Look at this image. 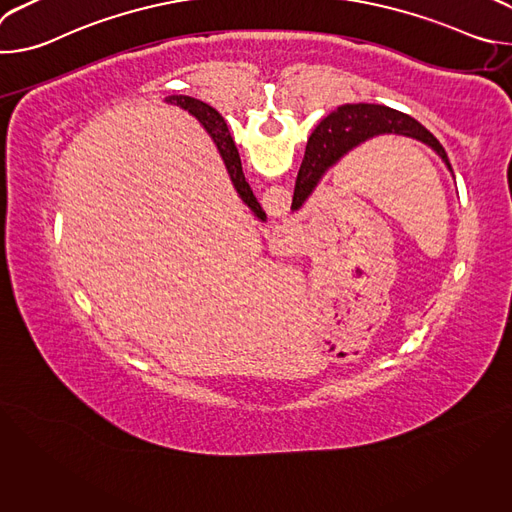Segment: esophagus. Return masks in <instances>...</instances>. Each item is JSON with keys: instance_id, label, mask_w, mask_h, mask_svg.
Segmentation results:
<instances>
[{"instance_id": "esophagus-1", "label": "esophagus", "mask_w": 512, "mask_h": 512, "mask_svg": "<svg viewBox=\"0 0 512 512\" xmlns=\"http://www.w3.org/2000/svg\"><path fill=\"white\" fill-rule=\"evenodd\" d=\"M281 243H283V247L285 249H291L294 247V241H296V235H294V229H289V227H283L281 229Z\"/></svg>"}]
</instances>
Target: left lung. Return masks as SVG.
I'll return each instance as SVG.
<instances>
[{"instance_id":"left-lung-1","label":"left lung","mask_w":512,"mask_h":512,"mask_svg":"<svg viewBox=\"0 0 512 512\" xmlns=\"http://www.w3.org/2000/svg\"><path fill=\"white\" fill-rule=\"evenodd\" d=\"M383 133H397L419 139L440 154L450 166L448 154L442 148V143L413 117L383 105H342L336 111H332L324 121H320V125L314 129L306 145V156L298 172L291 210H298L306 202L322 174L332 164H336L344 154L356 148L358 143Z\"/></svg>"}]
</instances>
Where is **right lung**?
I'll list each match as a JSON object with an SVG mask.
<instances>
[{
	"label": "right lung",
	"mask_w": 512,
	"mask_h": 512,
	"mask_svg": "<svg viewBox=\"0 0 512 512\" xmlns=\"http://www.w3.org/2000/svg\"><path fill=\"white\" fill-rule=\"evenodd\" d=\"M166 101L174 103V105H180L182 109L190 111L204 125V129L212 135L216 148L221 150V156H223V160L227 164V170L231 174V180H233L239 196L261 218V221H265V212L261 210V204L257 202L251 186L245 180V174H243V168H241V158H239V152H237V145H235V141H233V137L229 133V127H227V121L223 119V115L218 113L216 109H212L210 105H206L204 101H198V99H192V97H186V95H172Z\"/></svg>",
	"instance_id": "1"
}]
</instances>
